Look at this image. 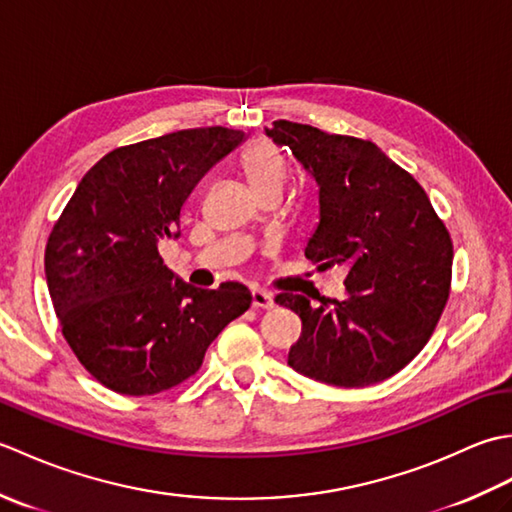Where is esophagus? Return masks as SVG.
<instances>
[{
	"label": "esophagus",
	"mask_w": 512,
	"mask_h": 512,
	"mask_svg": "<svg viewBox=\"0 0 512 512\" xmlns=\"http://www.w3.org/2000/svg\"><path fill=\"white\" fill-rule=\"evenodd\" d=\"M250 303H253V308H264V310L275 308L273 295H270V292H266V290H259V288L250 292Z\"/></svg>",
	"instance_id": "esophagus-1"
}]
</instances>
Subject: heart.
<instances>
[{"label":"heart","mask_w":512,"mask_h":512,"mask_svg":"<svg viewBox=\"0 0 512 512\" xmlns=\"http://www.w3.org/2000/svg\"><path fill=\"white\" fill-rule=\"evenodd\" d=\"M242 167L259 193L281 189L288 178V160L273 143H259L246 151Z\"/></svg>","instance_id":"heart-1"}]
</instances>
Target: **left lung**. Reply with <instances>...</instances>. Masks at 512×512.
<instances>
[{
  "label": "left lung",
  "instance_id": "obj_1",
  "mask_svg": "<svg viewBox=\"0 0 512 512\" xmlns=\"http://www.w3.org/2000/svg\"><path fill=\"white\" fill-rule=\"evenodd\" d=\"M319 184V226L306 257L347 268V299L281 292L299 314L288 365L336 387L394 376L431 339L451 290L453 242L429 195L372 140L275 121L266 129Z\"/></svg>",
  "mask_w": 512,
  "mask_h": 512
}]
</instances>
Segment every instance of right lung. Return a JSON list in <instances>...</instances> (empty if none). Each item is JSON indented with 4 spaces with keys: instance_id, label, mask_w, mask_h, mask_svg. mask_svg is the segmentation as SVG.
Listing matches in <instances>:
<instances>
[{
    "instance_id": "add662e5",
    "label": "right lung",
    "mask_w": 512,
    "mask_h": 512,
    "mask_svg": "<svg viewBox=\"0 0 512 512\" xmlns=\"http://www.w3.org/2000/svg\"><path fill=\"white\" fill-rule=\"evenodd\" d=\"M242 129L195 127L118 147L85 173L46 244V279L63 339L107 389L169 391L202 367L250 290L184 284L158 244L180 237L182 206Z\"/></svg>"
}]
</instances>
